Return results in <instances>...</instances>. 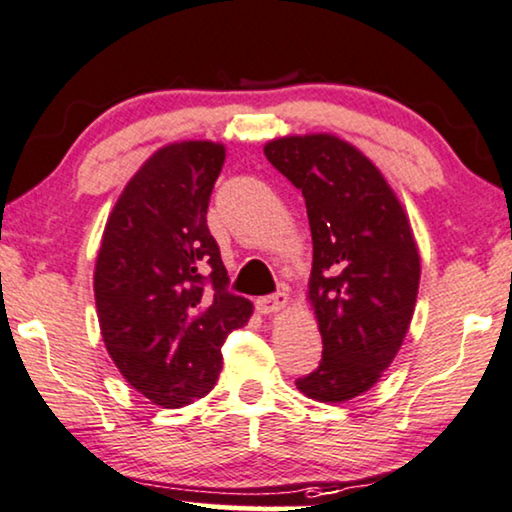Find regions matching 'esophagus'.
<instances>
[{"mask_svg": "<svg viewBox=\"0 0 512 512\" xmlns=\"http://www.w3.org/2000/svg\"><path fill=\"white\" fill-rule=\"evenodd\" d=\"M289 303V296L284 294V291H277V294H270V296H261L256 301V310L261 315H272V313H280L284 305Z\"/></svg>", "mask_w": 512, "mask_h": 512, "instance_id": "1", "label": "esophagus"}]
</instances>
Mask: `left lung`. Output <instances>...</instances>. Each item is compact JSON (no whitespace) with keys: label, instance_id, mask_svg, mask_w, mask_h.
Here are the masks:
<instances>
[{"label":"left lung","instance_id":"obj_1","mask_svg":"<svg viewBox=\"0 0 512 512\" xmlns=\"http://www.w3.org/2000/svg\"><path fill=\"white\" fill-rule=\"evenodd\" d=\"M263 152L303 192L313 232L308 301L322 362L296 388L320 402L353 400L390 367L414 315L421 256L409 218L371 159L341 138L287 136Z\"/></svg>","mask_w":512,"mask_h":512}]
</instances>
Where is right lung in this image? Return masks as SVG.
Returning a JSON list of instances; mask_svg holds the SVG:
<instances>
[{"mask_svg":"<svg viewBox=\"0 0 512 512\" xmlns=\"http://www.w3.org/2000/svg\"><path fill=\"white\" fill-rule=\"evenodd\" d=\"M223 162L225 148L211 141L157 150L119 195L96 258L105 348L131 388L167 409L216 386L221 345L254 310L228 291L207 225Z\"/></svg>","mask_w":512,"mask_h":512,"instance_id":"add662e5","label":"right lung"}]
</instances>
